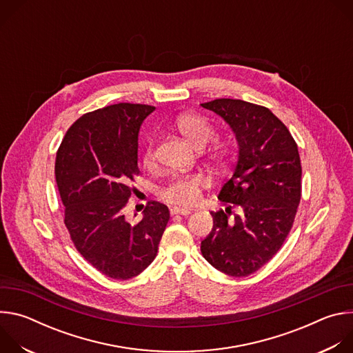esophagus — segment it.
Segmentation results:
<instances>
[{"label": "esophagus", "mask_w": 353, "mask_h": 353, "mask_svg": "<svg viewBox=\"0 0 353 353\" xmlns=\"http://www.w3.org/2000/svg\"><path fill=\"white\" fill-rule=\"evenodd\" d=\"M170 214H172V215H183V216H187V215L191 214V211H190V210H184V208H177V207H174V208H170Z\"/></svg>", "instance_id": "esophagus-1"}]
</instances>
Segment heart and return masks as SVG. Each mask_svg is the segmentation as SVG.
I'll return each instance as SVG.
<instances>
[{
	"label": "heart",
	"instance_id": "b5f03b06",
	"mask_svg": "<svg viewBox=\"0 0 353 353\" xmlns=\"http://www.w3.org/2000/svg\"><path fill=\"white\" fill-rule=\"evenodd\" d=\"M179 132L195 148L203 149L214 137L215 127L204 116L195 113L180 114L174 121ZM155 142L149 139L141 154V162L145 168H152L155 163ZM208 161L218 169L226 170L233 159L234 149L226 141H216L207 152ZM205 187V179L201 174H181L174 176L161 191V195L165 201L179 207H192L201 196V191Z\"/></svg>",
	"mask_w": 353,
	"mask_h": 353
}]
</instances>
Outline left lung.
I'll list each match as a JSON object with an SVG mask.
<instances>
[{"mask_svg": "<svg viewBox=\"0 0 353 353\" xmlns=\"http://www.w3.org/2000/svg\"><path fill=\"white\" fill-rule=\"evenodd\" d=\"M236 134L239 161L219 192L226 210L211 212L214 226L201 253L218 271L243 278L265 265L286 240L301 196L297 143L267 108L239 99L201 105ZM237 206L241 214L231 216Z\"/></svg>", "mask_w": 353, "mask_h": 353, "instance_id": "obj_1", "label": "left lung"}]
</instances>
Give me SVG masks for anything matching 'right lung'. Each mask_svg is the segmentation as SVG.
Segmentation results:
<instances>
[{"mask_svg":"<svg viewBox=\"0 0 353 353\" xmlns=\"http://www.w3.org/2000/svg\"><path fill=\"white\" fill-rule=\"evenodd\" d=\"M154 106L117 103L89 112L65 132L56 157L64 223L79 254L112 279L139 275L158 253L169 208L150 201L143 218H124L138 169V131Z\"/></svg>","mask_w":353,"mask_h":353,"instance_id":"add662e5","label":"right lung"}]
</instances>
